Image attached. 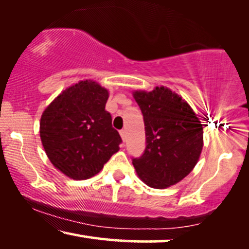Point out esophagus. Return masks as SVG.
<instances>
[{"mask_svg":"<svg viewBox=\"0 0 249 249\" xmlns=\"http://www.w3.org/2000/svg\"><path fill=\"white\" fill-rule=\"evenodd\" d=\"M120 136H121V138H122V140H125V138H127V132H125V130L124 129H122L121 131H120Z\"/></svg>","mask_w":249,"mask_h":249,"instance_id":"34e87169","label":"esophagus"}]
</instances>
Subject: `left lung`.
I'll list each match as a JSON object with an SVG mask.
<instances>
[{
    "label": "left lung",
    "mask_w": 249,
    "mask_h": 249,
    "mask_svg": "<svg viewBox=\"0 0 249 249\" xmlns=\"http://www.w3.org/2000/svg\"><path fill=\"white\" fill-rule=\"evenodd\" d=\"M132 94L142 112L147 143L132 164L147 186L168 188L188 176L199 160L202 124L185 99L169 88L136 90Z\"/></svg>",
    "instance_id": "obj_1"
}]
</instances>
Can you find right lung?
<instances>
[{"instance_id":"obj_1","label":"right lung","mask_w":249,"mask_h":249,"mask_svg":"<svg viewBox=\"0 0 249 249\" xmlns=\"http://www.w3.org/2000/svg\"><path fill=\"white\" fill-rule=\"evenodd\" d=\"M108 98L106 88L83 80L63 90L42 113L40 137L45 154L67 177H93L120 149L119 132L105 109Z\"/></svg>"}]
</instances>
